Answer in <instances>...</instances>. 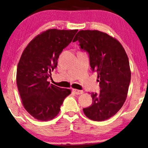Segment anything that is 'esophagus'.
<instances>
[{
  "mask_svg": "<svg viewBox=\"0 0 148 148\" xmlns=\"http://www.w3.org/2000/svg\"><path fill=\"white\" fill-rule=\"evenodd\" d=\"M73 92L77 95L82 94L83 93H84V92H83L82 90H77V89H73Z\"/></svg>",
  "mask_w": 148,
  "mask_h": 148,
  "instance_id": "esophagus-1",
  "label": "esophagus"
}]
</instances>
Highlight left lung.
<instances>
[{"label": "left lung", "instance_id": "left-lung-1", "mask_svg": "<svg viewBox=\"0 0 148 148\" xmlns=\"http://www.w3.org/2000/svg\"><path fill=\"white\" fill-rule=\"evenodd\" d=\"M88 52L92 71L98 73L99 94L92 92V104L84 108L91 120L102 121L114 116L126 100L131 69L124 48L116 38L98 30H81L73 42Z\"/></svg>", "mask_w": 148, "mask_h": 148}]
</instances>
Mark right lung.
Instances as JSON below:
<instances>
[{
	"label": "right lung",
	"mask_w": 148,
	"mask_h": 148,
	"mask_svg": "<svg viewBox=\"0 0 148 148\" xmlns=\"http://www.w3.org/2000/svg\"><path fill=\"white\" fill-rule=\"evenodd\" d=\"M78 29H50L33 38L24 49L17 69V85L24 108L34 118L47 121L59 113L69 89L50 84L47 79L58 64L62 50Z\"/></svg>",
	"instance_id": "obj_1"
}]
</instances>
